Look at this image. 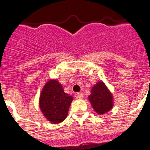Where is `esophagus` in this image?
<instances>
[{
	"label": "esophagus",
	"mask_w": 150,
	"mask_h": 150,
	"mask_svg": "<svg viewBox=\"0 0 150 150\" xmlns=\"http://www.w3.org/2000/svg\"><path fill=\"white\" fill-rule=\"evenodd\" d=\"M83 96H84V95H83V93H82V92H79V93L76 94V97L79 99L83 98Z\"/></svg>",
	"instance_id": "obj_1"
}]
</instances>
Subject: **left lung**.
Instances as JSON below:
<instances>
[{
  "label": "left lung",
  "mask_w": 150,
  "mask_h": 150,
  "mask_svg": "<svg viewBox=\"0 0 150 150\" xmlns=\"http://www.w3.org/2000/svg\"><path fill=\"white\" fill-rule=\"evenodd\" d=\"M88 100L95 112L104 114L110 110L112 107V95L103 82L99 81L92 87Z\"/></svg>",
  "instance_id": "left-lung-1"
}]
</instances>
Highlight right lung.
Masks as SVG:
<instances>
[{
  "label": "right lung",
  "mask_w": 150,
  "mask_h": 150,
  "mask_svg": "<svg viewBox=\"0 0 150 150\" xmlns=\"http://www.w3.org/2000/svg\"><path fill=\"white\" fill-rule=\"evenodd\" d=\"M73 97L64 91L62 85L55 79L46 83L40 96V108L51 122L60 123L65 120Z\"/></svg>",
  "instance_id": "obj_1"
}]
</instances>
